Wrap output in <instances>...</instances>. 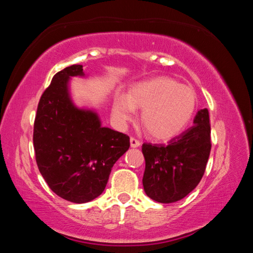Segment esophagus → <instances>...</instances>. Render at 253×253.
I'll list each match as a JSON object with an SVG mask.
<instances>
[{"mask_svg": "<svg viewBox=\"0 0 253 253\" xmlns=\"http://www.w3.org/2000/svg\"><path fill=\"white\" fill-rule=\"evenodd\" d=\"M139 145H140V142H139V140H138V139H136L135 137H131V138H130V146L135 148V147H138Z\"/></svg>", "mask_w": 253, "mask_h": 253, "instance_id": "1", "label": "esophagus"}]
</instances>
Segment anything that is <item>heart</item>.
<instances>
[{
    "instance_id": "b5f03b06",
    "label": "heart",
    "mask_w": 253,
    "mask_h": 253,
    "mask_svg": "<svg viewBox=\"0 0 253 253\" xmlns=\"http://www.w3.org/2000/svg\"><path fill=\"white\" fill-rule=\"evenodd\" d=\"M198 98L193 88L168 77H157L137 84L128 97L118 95L113 106L114 117L126 124L140 108V121L148 135L169 138L178 134L193 116Z\"/></svg>"
}]
</instances>
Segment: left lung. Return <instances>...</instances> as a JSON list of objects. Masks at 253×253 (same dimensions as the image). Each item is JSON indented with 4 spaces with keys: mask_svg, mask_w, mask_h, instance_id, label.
Returning a JSON list of instances; mask_svg holds the SVG:
<instances>
[{
    "mask_svg": "<svg viewBox=\"0 0 253 253\" xmlns=\"http://www.w3.org/2000/svg\"><path fill=\"white\" fill-rule=\"evenodd\" d=\"M142 151L143 186L147 196L160 203L184 199L202 179L211 152L209 110H199L193 126L168 144L144 143Z\"/></svg>",
    "mask_w": 253,
    "mask_h": 253,
    "instance_id": "8db88e82",
    "label": "left lung"
}]
</instances>
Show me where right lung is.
I'll list each match as a JSON object with an SVG mask.
<instances>
[{"instance_id":"obj_1","label":"right lung","mask_w":253,"mask_h":253,"mask_svg":"<svg viewBox=\"0 0 253 253\" xmlns=\"http://www.w3.org/2000/svg\"><path fill=\"white\" fill-rule=\"evenodd\" d=\"M83 66L57 72L40 98L33 127L37 165L49 187L74 203L104 192L111 169L129 148V137L101 127L92 110L72 104L68 81L84 76Z\"/></svg>"}]
</instances>
